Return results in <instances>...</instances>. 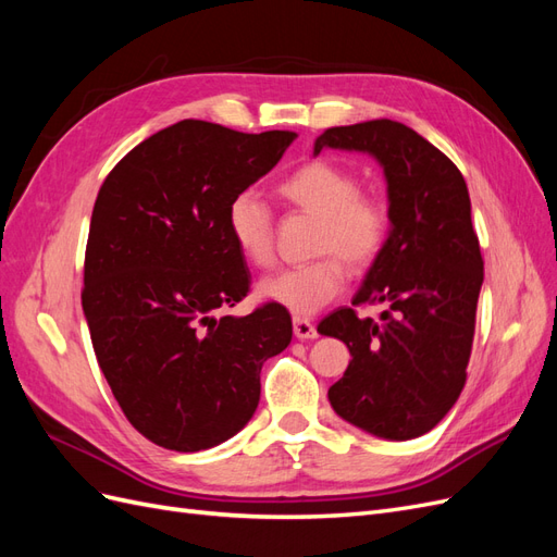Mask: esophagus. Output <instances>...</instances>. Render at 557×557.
<instances>
[{"mask_svg": "<svg viewBox=\"0 0 557 557\" xmlns=\"http://www.w3.org/2000/svg\"><path fill=\"white\" fill-rule=\"evenodd\" d=\"M293 332H295V336L297 339H315L318 336V330H315V325L311 323V320H307V318H295L293 320Z\"/></svg>", "mask_w": 557, "mask_h": 557, "instance_id": "1", "label": "esophagus"}]
</instances>
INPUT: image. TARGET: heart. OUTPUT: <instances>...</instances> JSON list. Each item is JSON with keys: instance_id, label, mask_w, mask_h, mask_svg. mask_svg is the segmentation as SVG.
I'll return each instance as SVG.
<instances>
[{"instance_id": "obj_1", "label": "heart", "mask_w": 557, "mask_h": 557, "mask_svg": "<svg viewBox=\"0 0 557 557\" xmlns=\"http://www.w3.org/2000/svg\"><path fill=\"white\" fill-rule=\"evenodd\" d=\"M276 190L290 207L315 218L313 252L325 256L264 276L258 297L297 318L313 315L344 290L348 272L342 257L352 269L376 260L387 237V211L381 199L360 193L356 174L327 160L297 166ZM225 227L248 264L274 262V218L258 193L242 190L230 199Z\"/></svg>"}]
</instances>
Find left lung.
Wrapping results in <instances>:
<instances>
[{
	"label": "left lung",
	"instance_id": "left-lung-1",
	"mask_svg": "<svg viewBox=\"0 0 557 557\" xmlns=\"http://www.w3.org/2000/svg\"><path fill=\"white\" fill-rule=\"evenodd\" d=\"M372 156L387 183V239L352 297L385 305L381 323L336 309L318 332L350 350L330 391L350 425L391 442L430 432L458 401L483 283L467 183L440 148L395 121L325 129L313 144Z\"/></svg>",
	"mask_w": 557,
	"mask_h": 557
}]
</instances>
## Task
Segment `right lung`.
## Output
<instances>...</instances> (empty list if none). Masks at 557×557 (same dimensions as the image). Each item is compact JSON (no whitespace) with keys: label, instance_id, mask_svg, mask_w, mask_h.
<instances>
[{"label":"right lung","instance_id":"1","mask_svg":"<svg viewBox=\"0 0 557 557\" xmlns=\"http://www.w3.org/2000/svg\"><path fill=\"white\" fill-rule=\"evenodd\" d=\"M295 139L181 121L132 148L99 188L83 313L113 397L162 448L207 450L237 434L258 409L262 364L293 339L283 307L215 311L250 283L225 227L230 199Z\"/></svg>","mask_w":557,"mask_h":557}]
</instances>
